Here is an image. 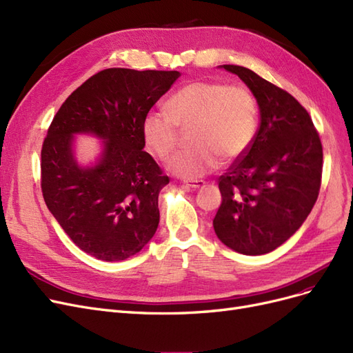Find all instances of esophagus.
Listing matches in <instances>:
<instances>
[{"label": "esophagus", "mask_w": 353, "mask_h": 353, "mask_svg": "<svg viewBox=\"0 0 353 353\" xmlns=\"http://www.w3.org/2000/svg\"><path fill=\"white\" fill-rule=\"evenodd\" d=\"M187 187H190V188H193V190H197V188H201V187H205V181L203 179H196V181H185L184 183Z\"/></svg>", "instance_id": "1"}]
</instances>
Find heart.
<instances>
[{"label": "heart", "instance_id": "b5f03b06", "mask_svg": "<svg viewBox=\"0 0 353 353\" xmlns=\"http://www.w3.org/2000/svg\"><path fill=\"white\" fill-rule=\"evenodd\" d=\"M168 110L148 112L141 125L145 144L166 159L176 148L179 128L191 130L196 147L168 162L170 172L187 179L216 169L221 157L234 160L248 152L258 131V104L241 85L194 81L168 100Z\"/></svg>", "mask_w": 353, "mask_h": 353}]
</instances>
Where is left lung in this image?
<instances>
[{
	"label": "left lung",
	"mask_w": 353,
	"mask_h": 353,
	"mask_svg": "<svg viewBox=\"0 0 353 353\" xmlns=\"http://www.w3.org/2000/svg\"><path fill=\"white\" fill-rule=\"evenodd\" d=\"M221 68L248 85L261 123L248 152L219 176L222 203L213 228L230 249L265 254L290 239L311 213L321 187L323 145L311 116L292 94L248 68Z\"/></svg>",
	"instance_id": "obj_1"
}]
</instances>
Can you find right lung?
<instances>
[{
    "instance_id": "add662e5",
    "label": "right lung",
    "mask_w": 353,
    "mask_h": 353,
    "mask_svg": "<svg viewBox=\"0 0 353 353\" xmlns=\"http://www.w3.org/2000/svg\"><path fill=\"white\" fill-rule=\"evenodd\" d=\"M179 74L104 69L69 95L48 128L41 150L42 196L70 240L95 259L125 261L154 236L157 199L169 178L143 150L141 125ZM74 133L105 141L94 167L77 165Z\"/></svg>"
}]
</instances>
